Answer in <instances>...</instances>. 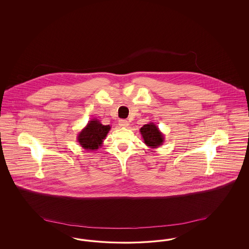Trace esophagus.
I'll use <instances>...</instances> for the list:
<instances>
[{
    "mask_svg": "<svg viewBox=\"0 0 249 249\" xmlns=\"http://www.w3.org/2000/svg\"><path fill=\"white\" fill-rule=\"evenodd\" d=\"M119 125L122 128H127L129 126V121L126 119H120L119 121Z\"/></svg>",
    "mask_w": 249,
    "mask_h": 249,
    "instance_id": "esophagus-1",
    "label": "esophagus"
}]
</instances>
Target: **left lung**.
<instances>
[{
	"instance_id": "1",
	"label": "left lung",
	"mask_w": 249,
	"mask_h": 249,
	"mask_svg": "<svg viewBox=\"0 0 249 249\" xmlns=\"http://www.w3.org/2000/svg\"><path fill=\"white\" fill-rule=\"evenodd\" d=\"M140 132L142 134L144 143L149 147H152V148L159 147L164 142L163 134L152 122L143 125L140 129Z\"/></svg>"
}]
</instances>
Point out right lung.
<instances>
[{"label": "right lung", "instance_id": "1", "mask_svg": "<svg viewBox=\"0 0 249 249\" xmlns=\"http://www.w3.org/2000/svg\"><path fill=\"white\" fill-rule=\"evenodd\" d=\"M111 127L103 125L98 119L90 120L77 136V141L84 149L96 150L106 139Z\"/></svg>", "mask_w": 249, "mask_h": 249}]
</instances>
